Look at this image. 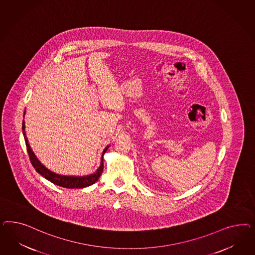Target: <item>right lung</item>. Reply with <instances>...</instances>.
<instances>
[{
  "mask_svg": "<svg viewBox=\"0 0 255 255\" xmlns=\"http://www.w3.org/2000/svg\"><path fill=\"white\" fill-rule=\"evenodd\" d=\"M25 115V112H24ZM22 131H23L24 139H25V143H26V147H27V151L30 157L31 164L34 167V169L36 170V172L39 173L42 177L46 178L47 180H49L50 182L54 183L55 185L61 186L63 188H67V189H80V188H85L88 186L93 185V183H95L99 178H100L103 170H104V158L103 156L106 153L108 147H106L103 151L102 155V160H101V164L99 168L97 171L93 174H91L89 176L85 177H73V176H62L59 174H56L54 172L50 171V170L46 168L41 162H39L38 159L36 158V156L32 152L31 147L29 145L28 139L25 135V123H22Z\"/></svg>",
  "mask_w": 255,
  "mask_h": 255,
  "instance_id": "add662e5",
  "label": "right lung"
}]
</instances>
